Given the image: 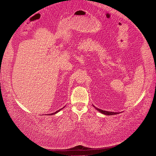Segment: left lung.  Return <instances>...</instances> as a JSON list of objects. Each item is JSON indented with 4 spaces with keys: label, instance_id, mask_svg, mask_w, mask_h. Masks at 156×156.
<instances>
[{
    "label": "left lung",
    "instance_id": "obj_1",
    "mask_svg": "<svg viewBox=\"0 0 156 156\" xmlns=\"http://www.w3.org/2000/svg\"><path fill=\"white\" fill-rule=\"evenodd\" d=\"M96 108V110H98L99 112H100L103 115H117V114H119L120 112H108V111H103L101 109H100V108H98L97 107H96L95 106H94Z\"/></svg>",
    "mask_w": 156,
    "mask_h": 156
}]
</instances>
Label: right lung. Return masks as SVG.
<instances>
[{
    "label": "right lung",
    "mask_w": 156,
    "mask_h": 156,
    "mask_svg": "<svg viewBox=\"0 0 156 156\" xmlns=\"http://www.w3.org/2000/svg\"><path fill=\"white\" fill-rule=\"evenodd\" d=\"M64 107H63V108H64ZM62 108H60V109H59L58 111H56V112H53V113H51V114H49V115H55V114H56V113H57L58 112H59V111H60V110H62Z\"/></svg>",
    "instance_id": "right-lung-1"
}]
</instances>
